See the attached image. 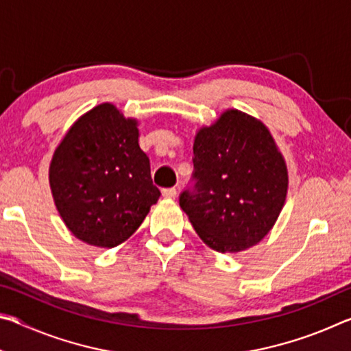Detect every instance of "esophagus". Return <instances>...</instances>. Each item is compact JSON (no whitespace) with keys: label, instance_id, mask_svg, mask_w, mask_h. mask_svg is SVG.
<instances>
[{"label":"esophagus","instance_id":"34e87169","mask_svg":"<svg viewBox=\"0 0 351 351\" xmlns=\"http://www.w3.org/2000/svg\"><path fill=\"white\" fill-rule=\"evenodd\" d=\"M162 195L165 198H175L176 197V189H164Z\"/></svg>","mask_w":351,"mask_h":351}]
</instances>
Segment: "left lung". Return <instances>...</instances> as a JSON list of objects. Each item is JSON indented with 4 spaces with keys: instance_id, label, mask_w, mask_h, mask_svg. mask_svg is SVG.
<instances>
[{
    "instance_id": "8db88e82",
    "label": "left lung",
    "mask_w": 351,
    "mask_h": 351,
    "mask_svg": "<svg viewBox=\"0 0 351 351\" xmlns=\"http://www.w3.org/2000/svg\"><path fill=\"white\" fill-rule=\"evenodd\" d=\"M193 192L180 206L213 251L237 254L269 234L288 195V167L263 122L229 108L193 141Z\"/></svg>"
}]
</instances>
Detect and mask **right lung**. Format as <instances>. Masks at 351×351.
I'll return each instance as SVG.
<instances>
[{
    "label": "right lung",
    "mask_w": 351,
    "mask_h": 351,
    "mask_svg": "<svg viewBox=\"0 0 351 351\" xmlns=\"http://www.w3.org/2000/svg\"><path fill=\"white\" fill-rule=\"evenodd\" d=\"M138 125L116 105L100 104L77 119L52 154V198L64 226L86 245L119 246L161 197Z\"/></svg>",
    "instance_id": "right-lung-1"
}]
</instances>
